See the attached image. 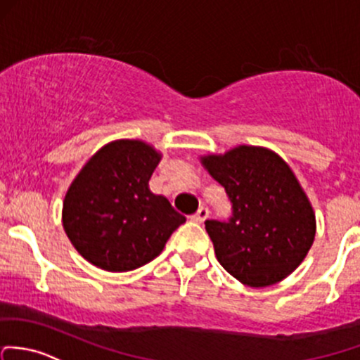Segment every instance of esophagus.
<instances>
[{"instance_id": "obj_1", "label": "esophagus", "mask_w": 360, "mask_h": 360, "mask_svg": "<svg viewBox=\"0 0 360 360\" xmlns=\"http://www.w3.org/2000/svg\"><path fill=\"white\" fill-rule=\"evenodd\" d=\"M209 215H210L209 209H205V207H202V209L196 212V214L193 215L191 219H193V221H195V222H200V224H202V222H205L207 219H209Z\"/></svg>"}]
</instances>
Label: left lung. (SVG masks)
<instances>
[{
    "mask_svg": "<svg viewBox=\"0 0 360 360\" xmlns=\"http://www.w3.org/2000/svg\"><path fill=\"white\" fill-rule=\"evenodd\" d=\"M200 162L233 203L228 222H205L221 266L250 288L288 278L316 238V214L290 165L253 145L202 155Z\"/></svg>",
    "mask_w": 360,
    "mask_h": 360,
    "instance_id": "8db88e82",
    "label": "left lung"
}]
</instances>
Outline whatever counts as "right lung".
Returning <instances> with one entry per match:
<instances>
[{
    "label": "right lung",
    "mask_w": 360,
    "mask_h": 360,
    "mask_svg": "<svg viewBox=\"0 0 360 360\" xmlns=\"http://www.w3.org/2000/svg\"><path fill=\"white\" fill-rule=\"evenodd\" d=\"M162 153L141 139H115L79 170L65 193L62 224L93 266L127 272L151 262L186 217L148 181Z\"/></svg>",
    "instance_id": "obj_1"
}]
</instances>
